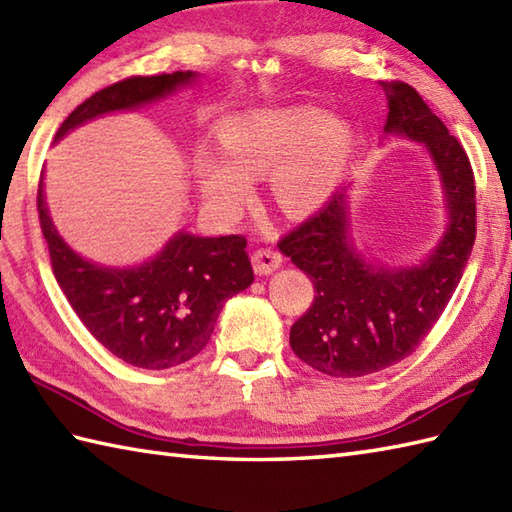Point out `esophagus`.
Masks as SVG:
<instances>
[{
    "mask_svg": "<svg viewBox=\"0 0 512 512\" xmlns=\"http://www.w3.org/2000/svg\"><path fill=\"white\" fill-rule=\"evenodd\" d=\"M250 262H253V268L257 275H270L273 270H277L281 266V255L277 250H270V248H259L250 257Z\"/></svg>",
    "mask_w": 512,
    "mask_h": 512,
    "instance_id": "34e87169",
    "label": "esophagus"
}]
</instances>
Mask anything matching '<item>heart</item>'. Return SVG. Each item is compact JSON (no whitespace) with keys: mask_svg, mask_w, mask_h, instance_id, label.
I'll list each match as a JSON object with an SVG mask.
<instances>
[{"mask_svg":"<svg viewBox=\"0 0 512 512\" xmlns=\"http://www.w3.org/2000/svg\"><path fill=\"white\" fill-rule=\"evenodd\" d=\"M217 145L226 161L209 151L195 158L200 193L215 213L233 217L250 195L246 176L273 173L270 193L279 209L308 215L328 202L354 136L317 107H292L226 116L217 125Z\"/></svg>","mask_w":512,"mask_h":512,"instance_id":"heart-1","label":"heart"}]
</instances>
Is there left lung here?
Returning <instances> with one entry per match:
<instances>
[{
  "instance_id": "1",
  "label": "left lung",
  "mask_w": 512,
  "mask_h": 512,
  "mask_svg": "<svg viewBox=\"0 0 512 512\" xmlns=\"http://www.w3.org/2000/svg\"><path fill=\"white\" fill-rule=\"evenodd\" d=\"M380 85L389 103L385 134L429 149L449 226L422 264L372 266L354 250L345 191H336L319 213L281 237V253L312 277L317 292L290 328V347L303 363L334 378L374 374L416 352L458 288L475 242V178L460 140L411 85Z\"/></svg>"
}]
</instances>
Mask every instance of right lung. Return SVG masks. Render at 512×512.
Listing matches in <instances>:
<instances>
[{
    "label": "right lung",
    "mask_w": 512,
    "mask_h": 512,
    "mask_svg": "<svg viewBox=\"0 0 512 512\" xmlns=\"http://www.w3.org/2000/svg\"><path fill=\"white\" fill-rule=\"evenodd\" d=\"M195 76L180 70L107 85L65 118L54 140L96 116L162 99ZM37 211L52 273L76 317L105 350L134 367L169 369L198 356L226 299L255 279L244 235L198 237L182 231L143 266L103 268L63 242L43 202V182Z\"/></svg>",
    "instance_id": "right-lung-1"
}]
</instances>
